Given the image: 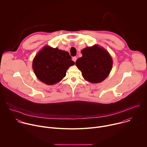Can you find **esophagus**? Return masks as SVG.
I'll list each match as a JSON object with an SVG mask.
<instances>
[{"label": "esophagus", "mask_w": 147, "mask_h": 147, "mask_svg": "<svg viewBox=\"0 0 147 147\" xmlns=\"http://www.w3.org/2000/svg\"><path fill=\"white\" fill-rule=\"evenodd\" d=\"M77 57L76 56H74V57H73L72 58V60H73L74 62H76V61L77 60Z\"/></svg>", "instance_id": "34e87169"}]
</instances>
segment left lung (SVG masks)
<instances>
[{
	"label": "left lung",
	"instance_id": "1",
	"mask_svg": "<svg viewBox=\"0 0 147 147\" xmlns=\"http://www.w3.org/2000/svg\"><path fill=\"white\" fill-rule=\"evenodd\" d=\"M81 53L82 56L76 60V65L85 80L92 83H99L109 76L113 61L107 51L95 45L83 49Z\"/></svg>",
	"mask_w": 147,
	"mask_h": 147
}]
</instances>
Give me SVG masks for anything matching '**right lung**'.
I'll list each match as a JSON object with an SVG mask.
<instances>
[{
    "mask_svg": "<svg viewBox=\"0 0 147 147\" xmlns=\"http://www.w3.org/2000/svg\"><path fill=\"white\" fill-rule=\"evenodd\" d=\"M69 53L45 46L34 57L32 69L36 77L47 85H53L66 75L69 67L74 65Z\"/></svg>",
    "mask_w": 147,
    "mask_h": 147,
    "instance_id": "obj_1",
    "label": "right lung"
}]
</instances>
